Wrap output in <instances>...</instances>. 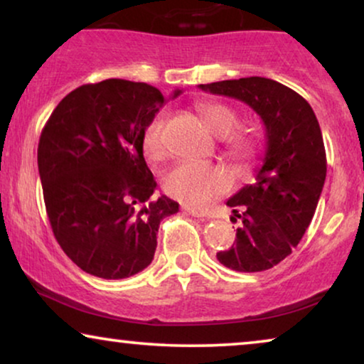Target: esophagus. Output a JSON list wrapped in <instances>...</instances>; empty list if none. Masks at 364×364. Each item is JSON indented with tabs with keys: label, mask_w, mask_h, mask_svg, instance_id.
Instances as JSON below:
<instances>
[{
	"label": "esophagus",
	"mask_w": 364,
	"mask_h": 364,
	"mask_svg": "<svg viewBox=\"0 0 364 364\" xmlns=\"http://www.w3.org/2000/svg\"><path fill=\"white\" fill-rule=\"evenodd\" d=\"M182 208L188 213V215H192V217H200V218H202V217H208V212L203 210V208L192 207V205H183Z\"/></svg>",
	"instance_id": "esophagus-1"
}]
</instances>
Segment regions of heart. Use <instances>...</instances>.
Returning a JSON list of instances; mask_svg holds the SVG:
<instances>
[{"instance_id":"1","label":"heart","mask_w":364,"mask_h":364,"mask_svg":"<svg viewBox=\"0 0 364 364\" xmlns=\"http://www.w3.org/2000/svg\"><path fill=\"white\" fill-rule=\"evenodd\" d=\"M198 112L205 119L207 126L218 137H225L227 151L230 156L245 159L252 152V141L242 134H233L237 129V114L223 104L203 102L197 106ZM164 126L166 116L157 114L144 129L142 147L149 159L159 161L166 156V142H164ZM232 186V177L225 168L207 166L197 162H182L172 167L164 176L162 187L168 196L177 200L202 205L227 192Z\"/></svg>"}]
</instances>
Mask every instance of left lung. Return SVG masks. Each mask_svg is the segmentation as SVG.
<instances>
[{
  "instance_id": "obj_1",
  "label": "left lung",
  "mask_w": 364,
  "mask_h": 364,
  "mask_svg": "<svg viewBox=\"0 0 364 364\" xmlns=\"http://www.w3.org/2000/svg\"><path fill=\"white\" fill-rule=\"evenodd\" d=\"M202 91L245 102L265 126L267 151L255 182L227 200L237 238L218 252L222 265L263 272L290 255L315 215L326 177V152L310 104L267 77L200 84Z\"/></svg>"
}]
</instances>
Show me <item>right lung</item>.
Returning <instances> with one entry per match:
<instances>
[{"label":"right lung","instance_id":"obj_1","mask_svg":"<svg viewBox=\"0 0 364 364\" xmlns=\"http://www.w3.org/2000/svg\"><path fill=\"white\" fill-rule=\"evenodd\" d=\"M164 102L146 82L106 79L69 92L43 129L38 168L49 223L89 275L121 280L142 272L161 222L178 212L168 197L152 198L157 182L142 149L144 129Z\"/></svg>","mask_w":364,"mask_h":364}]
</instances>
